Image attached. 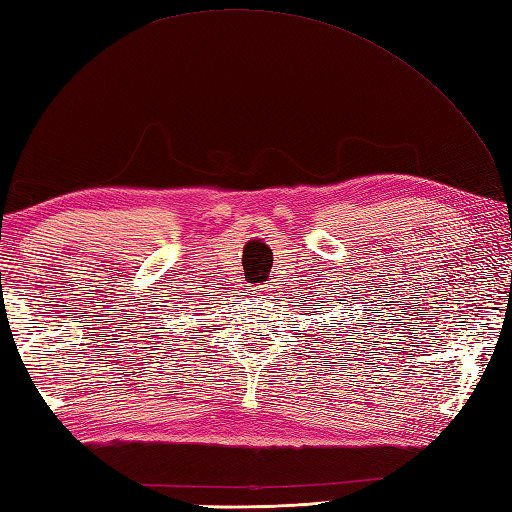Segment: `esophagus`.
I'll return each instance as SVG.
<instances>
[{"mask_svg": "<svg viewBox=\"0 0 512 512\" xmlns=\"http://www.w3.org/2000/svg\"><path fill=\"white\" fill-rule=\"evenodd\" d=\"M253 293L259 295V297H266V295H268V288H266V286H255Z\"/></svg>", "mask_w": 512, "mask_h": 512, "instance_id": "obj_1", "label": "esophagus"}]
</instances>
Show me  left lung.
I'll list each match as a JSON object with an SVG mask.
<instances>
[{
    "label": "left lung",
    "mask_w": 512,
    "mask_h": 512,
    "mask_svg": "<svg viewBox=\"0 0 512 512\" xmlns=\"http://www.w3.org/2000/svg\"><path fill=\"white\" fill-rule=\"evenodd\" d=\"M333 293H335V290H333ZM353 299H355V297H353ZM319 344H322V342H319Z\"/></svg>",
    "instance_id": "8db88e82"
}]
</instances>
